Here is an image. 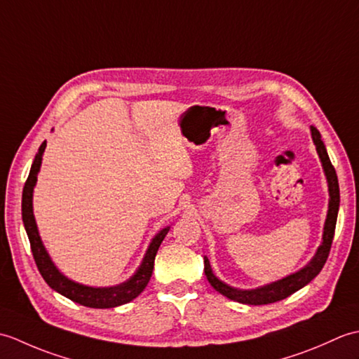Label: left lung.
<instances>
[{
	"mask_svg": "<svg viewBox=\"0 0 359 359\" xmlns=\"http://www.w3.org/2000/svg\"><path fill=\"white\" fill-rule=\"evenodd\" d=\"M311 137H313V142L316 144V151L321 158L324 171L327 175V182H329V194H330V202H329V212H327L325 225H324V234H323V243L321 247L318 248L315 257L311 259L309 265L304 266L294 274H290V276L280 279L278 282H273L270 285H265L256 290H238L230 285L224 284L222 280H219L215 274L211 271V265L208 257H203L205 264V276H207L211 287L224 294L230 297L233 301H238L241 304H248V306H264V304H271L285 299L290 294H293L297 290L306 287L311 279H315L319 271L323 270V266L329 257L333 236H334V228H337V217H338V210H339V185H338V175L337 171L330 162L329 154H327V149L321 140V134H319L315 126H311Z\"/></svg>",
	"mask_w": 359,
	"mask_h": 359,
	"instance_id": "left-lung-1",
	"label": "left lung"
}]
</instances>
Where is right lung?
Listing matches in <instances>:
<instances>
[{
    "label": "right lung",
    "instance_id": "1",
    "mask_svg": "<svg viewBox=\"0 0 359 359\" xmlns=\"http://www.w3.org/2000/svg\"><path fill=\"white\" fill-rule=\"evenodd\" d=\"M46 148V142L41 143V147L38 148V154L35 156V160L30 168L29 177L22 188V202H21V212H22V222H25V228L27 233V238L30 242V250H32V255L35 259V264L38 266V271L43 276L50 288L55 290V292L62 293L63 296L69 297L71 301L80 304V306L90 307V309H112L121 306V304H126L133 301L134 297L139 296L144 287L148 285L151 279L152 269H154V259L157 255V250L160 243L165 239V236L170 231V226L163 228L152 242L149 243V248L147 255L143 257V262L139 266V270L135 271L134 276L120 284L117 287H108V288H94V287H86L77 284V282H72L67 278H65L62 273H60L55 265L52 264L49 255L46 253L43 247V242L38 236L34 211H32V193L34 187L36 184V175L40 171L41 166V156Z\"/></svg>",
    "mask_w": 359,
    "mask_h": 359
}]
</instances>
